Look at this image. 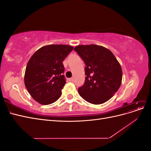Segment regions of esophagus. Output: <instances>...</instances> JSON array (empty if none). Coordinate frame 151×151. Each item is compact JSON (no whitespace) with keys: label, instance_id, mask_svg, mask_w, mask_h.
Listing matches in <instances>:
<instances>
[{"label":"esophagus","instance_id":"1","mask_svg":"<svg viewBox=\"0 0 151 151\" xmlns=\"http://www.w3.org/2000/svg\"><path fill=\"white\" fill-rule=\"evenodd\" d=\"M68 81H69L70 82H74V79L73 78V77H72V78H70L69 79H68Z\"/></svg>","mask_w":151,"mask_h":151}]
</instances>
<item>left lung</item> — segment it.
Listing matches in <instances>:
<instances>
[{
  "label": "left lung",
  "mask_w": 151,
  "mask_h": 151,
  "mask_svg": "<svg viewBox=\"0 0 151 151\" xmlns=\"http://www.w3.org/2000/svg\"><path fill=\"white\" fill-rule=\"evenodd\" d=\"M84 62L85 83L78 89L79 95L94 104H103L120 88L122 67L113 53L97 45H81L74 48Z\"/></svg>",
  "instance_id": "8db88e82"
}]
</instances>
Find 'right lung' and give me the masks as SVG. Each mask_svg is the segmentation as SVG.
Masks as SVG:
<instances>
[{"label":"right lung","instance_id":"add662e5","mask_svg":"<svg viewBox=\"0 0 151 151\" xmlns=\"http://www.w3.org/2000/svg\"><path fill=\"white\" fill-rule=\"evenodd\" d=\"M73 49L67 45H48L31 56L26 68L24 84L36 101L47 105L61 96L66 83L62 62Z\"/></svg>","mask_w":151,"mask_h":151}]
</instances>
